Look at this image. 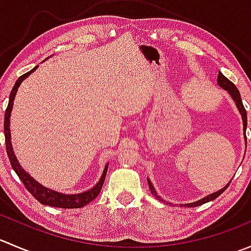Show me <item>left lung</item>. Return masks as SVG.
<instances>
[{"label": "left lung", "instance_id": "obj_1", "mask_svg": "<svg viewBox=\"0 0 251 251\" xmlns=\"http://www.w3.org/2000/svg\"><path fill=\"white\" fill-rule=\"evenodd\" d=\"M217 83H219V86H221V87L224 88V90H226L227 92L229 93V96H231V97H232V100H233L234 102H235V105H237L238 110H239L240 115H242L243 128H244V140L247 141V136H245V130H247V124H248V120H247V110H245L244 105H243V102H242V98H240L239 91H238V88L235 87L234 83L232 82V81H229L228 78H227L226 76H225L224 74H222V73H219V76H217ZM147 181H148V186H149V189H151V194H154V197H155L156 199H159V201H163V199H161L160 197L158 196V193H156L155 188H154L153 184H151V179L148 178V179H147ZM231 181H232V179H231ZM231 181H229L228 184H226V186H225L222 189H220V191L215 192V193H212V194H209V196L204 197L203 199H199V201H194V203L181 204V205H179V206H182V205H183V206H187V207H194V206H199V205L207 203V201H214V199H216L217 197H220L222 193H224L225 191H226L227 187H228L229 183H231ZM165 203L169 204V205H171V203H169V201H165Z\"/></svg>", "mask_w": 251, "mask_h": 251}]
</instances>
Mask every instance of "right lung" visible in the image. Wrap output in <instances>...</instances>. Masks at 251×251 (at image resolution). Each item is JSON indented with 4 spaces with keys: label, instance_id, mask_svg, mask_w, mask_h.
Returning a JSON list of instances; mask_svg holds the SVG:
<instances>
[{
    "label": "right lung",
    "instance_id": "add662e5",
    "mask_svg": "<svg viewBox=\"0 0 251 251\" xmlns=\"http://www.w3.org/2000/svg\"><path fill=\"white\" fill-rule=\"evenodd\" d=\"M37 67H35L34 69L27 72L26 74L22 75L17 80L16 85L13 86L11 91V95H9V102H8V107H7L6 113H4V137H6V151L7 154H8L9 161H11V165L13 168V170L16 171V174L18 175V177L20 178V181L24 183L25 188L35 197V199L40 201L41 204L44 205H50V206H54V207H62V209H77V207H82L85 205H87L88 203L93 201L95 198H97V196L100 194V189H102L103 183H104L105 179V175H107V170H108V164L105 165L104 170H103L102 176H100V181L97 182L95 187H92L88 191L82 192V193H77V194H64V193H59V192H55L53 189L46 188L42 184H40L39 182L35 181L24 169L20 166V164L18 163V159L13 151V147H12V142H11V128H9V119H11V113H12V108H13V102L14 98H16L17 91L19 88L20 83L25 80L32 72L36 70Z\"/></svg>",
    "mask_w": 251,
    "mask_h": 251
}]
</instances>
